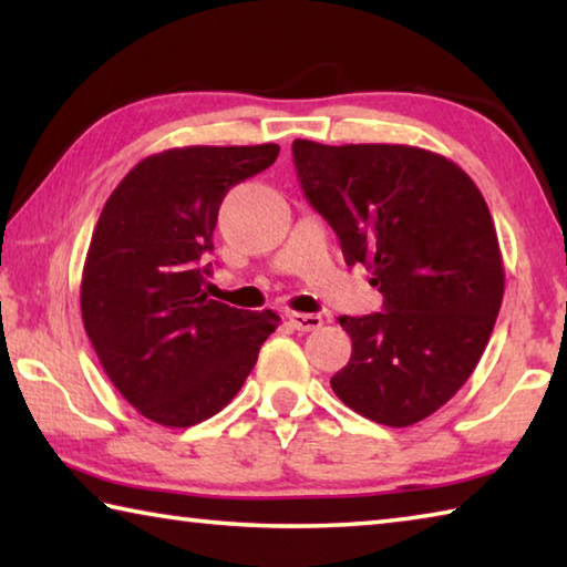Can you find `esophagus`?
I'll return each instance as SVG.
<instances>
[{"label": "esophagus", "instance_id": "34e87169", "mask_svg": "<svg viewBox=\"0 0 567 567\" xmlns=\"http://www.w3.org/2000/svg\"><path fill=\"white\" fill-rule=\"evenodd\" d=\"M287 320L295 330L300 332H312V330H320L322 328V318L320 315H305V312H290L287 315Z\"/></svg>", "mask_w": 567, "mask_h": 567}]
</instances>
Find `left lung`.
Masks as SVG:
<instances>
[{
	"label": "left lung",
	"mask_w": 567,
	"mask_h": 567,
	"mask_svg": "<svg viewBox=\"0 0 567 567\" xmlns=\"http://www.w3.org/2000/svg\"><path fill=\"white\" fill-rule=\"evenodd\" d=\"M302 192L364 265L385 312L348 318L352 358L330 385L388 427L433 415L473 375L505 292L483 195L455 162L408 145L292 142Z\"/></svg>",
	"instance_id": "1"
}]
</instances>
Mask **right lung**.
I'll return each mask as SVG.
<instances>
[{
	"label": "right lung",
	"instance_id": "1",
	"mask_svg": "<svg viewBox=\"0 0 567 567\" xmlns=\"http://www.w3.org/2000/svg\"><path fill=\"white\" fill-rule=\"evenodd\" d=\"M280 155L277 145L177 147L134 165L92 233L82 320L104 372L140 415L189 427L217 415L280 318L209 300L203 260L229 187Z\"/></svg>",
	"mask_w": 567,
	"mask_h": 567
}]
</instances>
